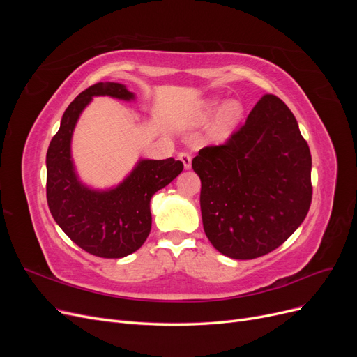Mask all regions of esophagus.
<instances>
[{
	"mask_svg": "<svg viewBox=\"0 0 357 357\" xmlns=\"http://www.w3.org/2000/svg\"><path fill=\"white\" fill-rule=\"evenodd\" d=\"M178 158L181 159L183 165H185V168H186V169H189V168L192 167V156H190V153H188V152H181V153L178 155Z\"/></svg>",
	"mask_w": 357,
	"mask_h": 357,
	"instance_id": "obj_1",
	"label": "esophagus"
}]
</instances>
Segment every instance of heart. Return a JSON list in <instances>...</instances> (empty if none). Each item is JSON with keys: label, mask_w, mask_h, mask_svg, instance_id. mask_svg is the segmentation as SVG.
<instances>
[{"label": "heart", "mask_w": 357, "mask_h": 357, "mask_svg": "<svg viewBox=\"0 0 357 357\" xmlns=\"http://www.w3.org/2000/svg\"><path fill=\"white\" fill-rule=\"evenodd\" d=\"M220 109V104L218 101L211 102L208 107H207V114H214L218 113ZM241 117V107L240 104L236 102H231L225 107V109L222 110L220 113V117H219V129H222V131H225V129L231 128L238 119Z\"/></svg>", "instance_id": "1"}]
</instances>
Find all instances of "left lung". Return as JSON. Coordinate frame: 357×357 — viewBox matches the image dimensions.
<instances>
[{
    "label": "left lung",
    "mask_w": 357,
    "mask_h": 357,
    "mask_svg": "<svg viewBox=\"0 0 357 357\" xmlns=\"http://www.w3.org/2000/svg\"><path fill=\"white\" fill-rule=\"evenodd\" d=\"M192 168L201 178L205 235L228 257L275 250L310 210V147L275 95H264L225 143L201 149Z\"/></svg>",
    "instance_id": "left-lung-1"
}]
</instances>
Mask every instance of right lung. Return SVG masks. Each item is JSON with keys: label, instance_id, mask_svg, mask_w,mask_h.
Segmentation results:
<instances>
[{"label": "right lung", "instance_id": "1", "mask_svg": "<svg viewBox=\"0 0 357 357\" xmlns=\"http://www.w3.org/2000/svg\"><path fill=\"white\" fill-rule=\"evenodd\" d=\"M95 95L134 98L121 83L100 82L67 107L47 149L46 197L53 219L73 243L93 256L119 259L144 244L152 228L150 199L180 174L183 162L142 160L116 189L96 192L83 186L74 172L70 143L75 122Z\"/></svg>", "mask_w": 357, "mask_h": 357}]
</instances>
